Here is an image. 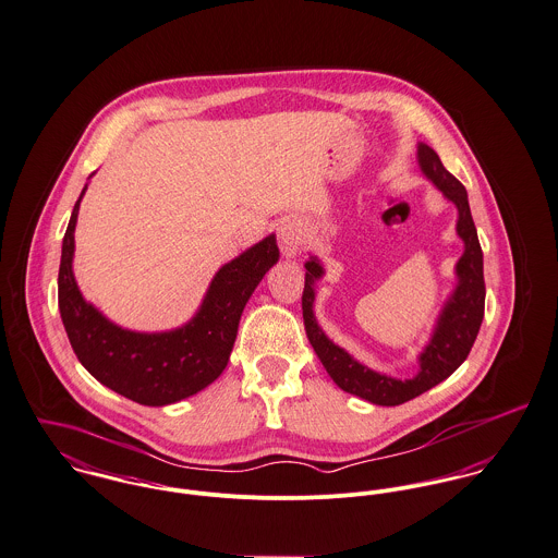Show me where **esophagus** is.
Here are the masks:
<instances>
[{"label": "esophagus", "mask_w": 558, "mask_h": 558, "mask_svg": "<svg viewBox=\"0 0 558 558\" xmlns=\"http://www.w3.org/2000/svg\"><path fill=\"white\" fill-rule=\"evenodd\" d=\"M302 222L298 218H287L280 222L278 229V238H280V248L287 258H295L300 254V246H302Z\"/></svg>", "instance_id": "obj_1"}]
</instances>
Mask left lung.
<instances>
[{"mask_svg":"<svg viewBox=\"0 0 558 558\" xmlns=\"http://www.w3.org/2000/svg\"><path fill=\"white\" fill-rule=\"evenodd\" d=\"M417 162L426 180H430L434 187L440 190L449 203H453L458 211L456 235L462 240L464 252L456 263V287L438 312L433 336L417 357L420 371L415 376L396 378L383 372L372 371L366 364L349 355L333 340H329L314 316L316 282L325 276V267L314 254H310L304 265L306 284L302 295V310L314 353L318 355L323 368L340 389L360 396L378 407H398L402 402H409L458 371L460 364L469 357L484 320V254L471 216L466 190L442 167L438 154L430 145L417 143Z\"/></svg>","mask_w":558,"mask_h":558,"instance_id":"obj_1","label":"left lung"}]
</instances>
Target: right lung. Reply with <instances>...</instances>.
I'll use <instances>...</instances> for the list:
<instances>
[{
    "instance_id": "add662e5",
    "label": "right lung",
    "mask_w": 558,
    "mask_h": 558,
    "mask_svg": "<svg viewBox=\"0 0 558 558\" xmlns=\"http://www.w3.org/2000/svg\"><path fill=\"white\" fill-rule=\"evenodd\" d=\"M85 190L87 184L74 203L63 235L58 278L60 314L72 351L96 380L132 402L167 407L198 393L229 364L250 295L280 258L276 235H267L225 263L211 278L201 306L182 327L132 331L89 304L74 280V229Z\"/></svg>"
}]
</instances>
